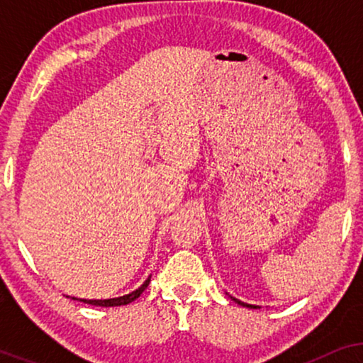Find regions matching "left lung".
Masks as SVG:
<instances>
[{
	"instance_id": "left-lung-1",
	"label": "left lung",
	"mask_w": 363,
	"mask_h": 363,
	"mask_svg": "<svg viewBox=\"0 0 363 363\" xmlns=\"http://www.w3.org/2000/svg\"><path fill=\"white\" fill-rule=\"evenodd\" d=\"M231 297V296H230ZM231 299L233 301H235V302H238V304H240V306H242V307H247V309H259V306H252V304H246V302H241L240 299H235V297H231Z\"/></svg>"
}]
</instances>
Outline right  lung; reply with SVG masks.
<instances>
[{
    "instance_id": "right-lung-1",
    "label": "right lung",
    "mask_w": 363,
    "mask_h": 363,
    "mask_svg": "<svg viewBox=\"0 0 363 363\" xmlns=\"http://www.w3.org/2000/svg\"><path fill=\"white\" fill-rule=\"evenodd\" d=\"M148 282H150V277L143 282V284L138 287V289L132 291L130 294H125V296H121V297H113V299H79L84 304H91V306H99V307H116V306H127L130 304L137 299V297H140V294L143 291L147 289ZM72 299H76V297H72Z\"/></svg>"
}]
</instances>
